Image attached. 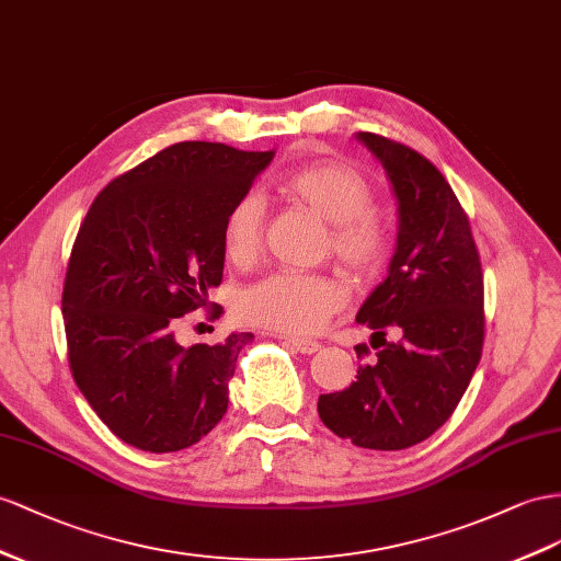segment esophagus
Instances as JSON below:
<instances>
[{
  "mask_svg": "<svg viewBox=\"0 0 561 561\" xmlns=\"http://www.w3.org/2000/svg\"><path fill=\"white\" fill-rule=\"evenodd\" d=\"M286 346H291L294 351L304 353V355H312L320 351V343L318 341H310V339H296V336H286Z\"/></svg>",
  "mask_w": 561,
  "mask_h": 561,
  "instance_id": "34e87169",
  "label": "esophagus"
}]
</instances>
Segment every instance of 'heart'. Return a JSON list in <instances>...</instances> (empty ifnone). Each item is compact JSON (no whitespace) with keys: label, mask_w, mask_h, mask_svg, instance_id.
<instances>
[{"label":"heart","mask_w":561,"mask_h":561,"mask_svg":"<svg viewBox=\"0 0 561 561\" xmlns=\"http://www.w3.org/2000/svg\"><path fill=\"white\" fill-rule=\"evenodd\" d=\"M291 204L327 222L324 251L348 277H377L391 253L389 229L371 210L375 186L346 161H318L294 170L279 184ZM222 247L234 265H251L263 249V206L255 194L239 196L222 220ZM343 286L312 272H277L249 286L237 300L243 322L277 334L306 336L343 306Z\"/></svg>","instance_id":"b5f03b06"}]
</instances>
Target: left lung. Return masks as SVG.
Wrapping results in <instances>:
<instances>
[{"label":"left lung","instance_id":"obj_1","mask_svg":"<svg viewBox=\"0 0 561 561\" xmlns=\"http://www.w3.org/2000/svg\"><path fill=\"white\" fill-rule=\"evenodd\" d=\"M398 198L386 277L357 312L381 351L348 389L318 400L320 420L357 448L405 450L450 420L483 351V272L465 208L440 170L405 144L357 133ZM393 331L396 342H386ZM380 343L377 344L376 341ZM357 357L369 355L365 343Z\"/></svg>","mask_w":561,"mask_h":561}]
</instances>
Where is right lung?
<instances>
[{
  "mask_svg": "<svg viewBox=\"0 0 561 561\" xmlns=\"http://www.w3.org/2000/svg\"><path fill=\"white\" fill-rule=\"evenodd\" d=\"M272 156L172 144L108 182L84 215L61 298L68 363L96 417L127 445L184 450L227 412L229 379L253 334L184 348L175 332L220 286L225 213Z\"/></svg>",
  "mask_w": 561,
  "mask_h": 561,
  "instance_id": "right-lung-1",
  "label": "right lung"
}]
</instances>
